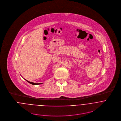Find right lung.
I'll list each match as a JSON object with an SVG mask.
<instances>
[{
    "mask_svg": "<svg viewBox=\"0 0 121 121\" xmlns=\"http://www.w3.org/2000/svg\"><path fill=\"white\" fill-rule=\"evenodd\" d=\"M26 80V79H25ZM28 82H29V83H30V84H33V85H39V84H42V83H34V82H29V81H27V80H26Z\"/></svg>",
    "mask_w": 121,
    "mask_h": 121,
    "instance_id": "1",
    "label": "right lung"
}]
</instances>
